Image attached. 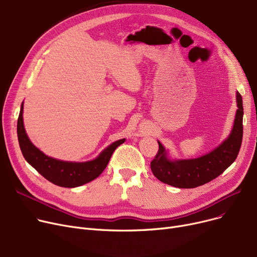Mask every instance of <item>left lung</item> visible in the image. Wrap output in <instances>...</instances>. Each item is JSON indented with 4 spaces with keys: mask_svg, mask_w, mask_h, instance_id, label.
<instances>
[{
    "mask_svg": "<svg viewBox=\"0 0 257 257\" xmlns=\"http://www.w3.org/2000/svg\"><path fill=\"white\" fill-rule=\"evenodd\" d=\"M237 109L234 124L228 138L211 152L192 159L172 160L165 147L158 142L159 149L151 161V171L161 182L179 188H194L203 185L230 167L236 159L242 140V99L236 91Z\"/></svg>",
    "mask_w": 257,
    "mask_h": 257,
    "instance_id": "8db88e82",
    "label": "left lung"
}]
</instances>
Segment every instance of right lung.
<instances>
[{
    "mask_svg": "<svg viewBox=\"0 0 257 257\" xmlns=\"http://www.w3.org/2000/svg\"><path fill=\"white\" fill-rule=\"evenodd\" d=\"M24 102L18 118V139L22 153L27 160L42 176L50 182L62 187H77L92 181L105 170L116 148L125 143L126 139L118 140L104 149L100 155L85 163H73L52 158L36 148L27 136L23 120Z\"/></svg>",
    "mask_w": 257,
    "mask_h": 257,
    "instance_id": "obj_1",
    "label": "right lung"
}]
</instances>
